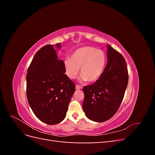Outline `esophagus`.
Segmentation results:
<instances>
[{"label": "esophagus", "mask_w": 155, "mask_h": 155, "mask_svg": "<svg viewBox=\"0 0 155 155\" xmlns=\"http://www.w3.org/2000/svg\"><path fill=\"white\" fill-rule=\"evenodd\" d=\"M82 88V87L81 85H76V88L77 90H79V89H81Z\"/></svg>", "instance_id": "esophagus-1"}]
</instances>
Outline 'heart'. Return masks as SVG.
<instances>
[{
    "label": "heart",
    "instance_id": "1",
    "mask_svg": "<svg viewBox=\"0 0 155 155\" xmlns=\"http://www.w3.org/2000/svg\"><path fill=\"white\" fill-rule=\"evenodd\" d=\"M107 55L104 51L92 46L76 50L71 58L64 59V72L70 79L77 76L80 68L81 80L94 82L101 76L105 68Z\"/></svg>",
    "mask_w": 155,
    "mask_h": 155
}]
</instances>
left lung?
<instances>
[{"mask_svg": "<svg viewBox=\"0 0 155 155\" xmlns=\"http://www.w3.org/2000/svg\"><path fill=\"white\" fill-rule=\"evenodd\" d=\"M107 61L101 76L83 88V109L88 119L97 122H104L116 114L128 84V70L124 56L109 45Z\"/></svg>", "mask_w": 155, "mask_h": 155, "instance_id": "obj_1", "label": "left lung"}]
</instances>
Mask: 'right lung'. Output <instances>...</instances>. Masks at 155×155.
Wrapping results in <instances>:
<instances>
[{
    "mask_svg": "<svg viewBox=\"0 0 155 155\" xmlns=\"http://www.w3.org/2000/svg\"><path fill=\"white\" fill-rule=\"evenodd\" d=\"M60 48L59 43L56 45ZM63 61L51 45L34 55L26 74V96L34 114L43 122L55 125L66 116L76 85L64 74Z\"/></svg>",
    "mask_w": 155,
    "mask_h": 155,
    "instance_id": "add662e5",
    "label": "right lung"
}]
</instances>
